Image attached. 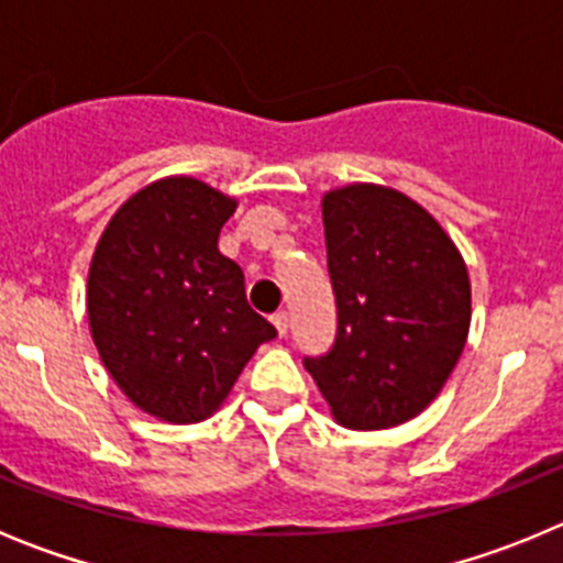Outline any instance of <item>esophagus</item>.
Here are the masks:
<instances>
[{"label": "esophagus", "instance_id": "esophagus-1", "mask_svg": "<svg viewBox=\"0 0 563 563\" xmlns=\"http://www.w3.org/2000/svg\"><path fill=\"white\" fill-rule=\"evenodd\" d=\"M273 327H276V332L282 338L287 335V327H290V316H287V310H278L273 312Z\"/></svg>", "mask_w": 563, "mask_h": 563}]
</instances>
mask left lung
Wrapping results in <instances>:
<instances>
[{
	"label": "left lung",
	"instance_id": "1",
	"mask_svg": "<svg viewBox=\"0 0 563 563\" xmlns=\"http://www.w3.org/2000/svg\"><path fill=\"white\" fill-rule=\"evenodd\" d=\"M338 327L330 352L305 357L341 426L391 429L420 415L465 350L471 282L440 222L383 186L321 202Z\"/></svg>",
	"mask_w": 563,
	"mask_h": 563
}]
</instances>
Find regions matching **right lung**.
I'll return each instance as SVG.
<instances>
[{
    "mask_svg": "<svg viewBox=\"0 0 563 563\" xmlns=\"http://www.w3.org/2000/svg\"><path fill=\"white\" fill-rule=\"evenodd\" d=\"M236 202L166 177L123 202L89 265V330L123 395L168 422L220 409L276 327L253 312L245 276L217 247Z\"/></svg>",
    "mask_w": 563,
    "mask_h": 563,
    "instance_id": "obj_1",
    "label": "right lung"
}]
</instances>
